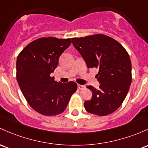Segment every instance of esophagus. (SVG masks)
Listing matches in <instances>:
<instances>
[{
    "label": "esophagus",
    "mask_w": 148,
    "mask_h": 148,
    "mask_svg": "<svg viewBox=\"0 0 148 148\" xmlns=\"http://www.w3.org/2000/svg\"><path fill=\"white\" fill-rule=\"evenodd\" d=\"M85 88V86L84 85H81V84H79V85H78V89H79V90H83V89H84Z\"/></svg>",
    "instance_id": "1"
}]
</instances>
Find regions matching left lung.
I'll use <instances>...</instances> for the list:
<instances>
[{"mask_svg": "<svg viewBox=\"0 0 148 148\" xmlns=\"http://www.w3.org/2000/svg\"><path fill=\"white\" fill-rule=\"evenodd\" d=\"M72 44L86 63L88 68H98L99 88L88 86L92 92L84 103L89 113L105 116L121 106L131 83L129 56L119 42L103 34L73 38Z\"/></svg>", "mask_w": 148, "mask_h": 148, "instance_id": "obj_1", "label": "left lung"}]
</instances>
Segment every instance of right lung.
<instances>
[{
    "instance_id": "add662e5",
    "label": "right lung",
    "mask_w": 148,
    "mask_h": 148,
    "mask_svg": "<svg viewBox=\"0 0 148 148\" xmlns=\"http://www.w3.org/2000/svg\"><path fill=\"white\" fill-rule=\"evenodd\" d=\"M71 43L70 38H40L27 45L17 57L19 86L29 105L43 115L63 112L77 89L75 82L60 83L50 77Z\"/></svg>"
}]
</instances>
